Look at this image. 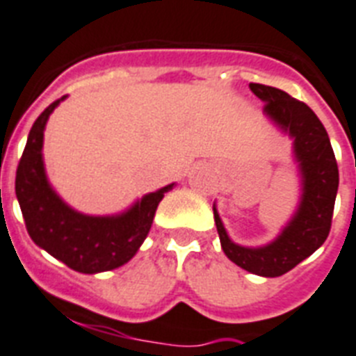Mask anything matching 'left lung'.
Masks as SVG:
<instances>
[{"label":"left lung","mask_w":356,"mask_h":356,"mask_svg":"<svg viewBox=\"0 0 356 356\" xmlns=\"http://www.w3.org/2000/svg\"><path fill=\"white\" fill-rule=\"evenodd\" d=\"M250 91L265 102L263 115L268 122L293 140L300 179L298 204L278 236L259 247L232 241L216 203L213 219L221 248L230 261L247 273L276 278L309 258L327 239L338 192V166L327 131L307 104L263 83H250Z\"/></svg>","instance_id":"1"}]
</instances>
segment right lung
Here are the masks:
<instances>
[{
  "instance_id": "1",
  "label": "right lung",
  "mask_w": 356,
  "mask_h": 356,
  "mask_svg": "<svg viewBox=\"0 0 356 356\" xmlns=\"http://www.w3.org/2000/svg\"><path fill=\"white\" fill-rule=\"evenodd\" d=\"M67 97L58 98L36 118L16 172V197L34 243L69 268L97 274L122 267L148 236L164 193L175 183L137 199L124 212L89 216L74 210L49 183L43 163V131L51 113Z\"/></svg>"
}]
</instances>
